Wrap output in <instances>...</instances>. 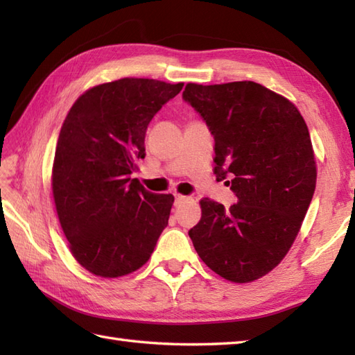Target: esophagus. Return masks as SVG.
<instances>
[{"instance_id": "obj_1", "label": "esophagus", "mask_w": 355, "mask_h": 355, "mask_svg": "<svg viewBox=\"0 0 355 355\" xmlns=\"http://www.w3.org/2000/svg\"><path fill=\"white\" fill-rule=\"evenodd\" d=\"M187 200H191L189 197H184V195H180V193H175V206H180L183 205V202H186Z\"/></svg>"}]
</instances>
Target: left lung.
Listing matches in <instances>:
<instances>
[{"mask_svg":"<svg viewBox=\"0 0 355 355\" xmlns=\"http://www.w3.org/2000/svg\"><path fill=\"white\" fill-rule=\"evenodd\" d=\"M183 99L215 139L216 178L230 177L235 205L202 198L189 230L195 250L236 284L273 270L296 239L315 189L314 150L299 110L252 80L187 84Z\"/></svg>","mask_w":355,"mask_h":355,"instance_id":"1","label":"left lung"}]
</instances>
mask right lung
Instances as JSON below:
<instances>
[{
    "label": "right lung",
    "mask_w": 355,
    "mask_h": 355,
    "mask_svg": "<svg viewBox=\"0 0 355 355\" xmlns=\"http://www.w3.org/2000/svg\"><path fill=\"white\" fill-rule=\"evenodd\" d=\"M123 78L96 85L73 103L59 132L51 189L70 252L101 277L145 266L168 225L173 197L153 193L131 173L145 158V134L183 88Z\"/></svg>",
    "instance_id": "obj_1"
}]
</instances>
